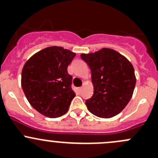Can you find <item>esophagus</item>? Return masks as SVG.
Wrapping results in <instances>:
<instances>
[{"instance_id": "1", "label": "esophagus", "mask_w": 158, "mask_h": 158, "mask_svg": "<svg viewBox=\"0 0 158 158\" xmlns=\"http://www.w3.org/2000/svg\"><path fill=\"white\" fill-rule=\"evenodd\" d=\"M82 87H80V88H79V89H78V91H79V93L82 92Z\"/></svg>"}]
</instances>
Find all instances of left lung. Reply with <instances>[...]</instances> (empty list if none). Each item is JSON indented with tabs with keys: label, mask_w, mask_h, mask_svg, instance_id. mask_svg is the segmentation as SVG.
<instances>
[{
	"label": "left lung",
	"mask_w": 158,
	"mask_h": 158,
	"mask_svg": "<svg viewBox=\"0 0 158 158\" xmlns=\"http://www.w3.org/2000/svg\"><path fill=\"white\" fill-rule=\"evenodd\" d=\"M81 57L92 72L94 94L85 101L87 108L101 118H111L123 110L130 101L136 78L132 64L114 49L104 48Z\"/></svg>",
	"instance_id": "1"
}]
</instances>
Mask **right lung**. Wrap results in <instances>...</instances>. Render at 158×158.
<instances>
[{"instance_id": "obj_1", "label": "right lung", "mask_w": 158, "mask_h": 158, "mask_svg": "<svg viewBox=\"0 0 158 158\" xmlns=\"http://www.w3.org/2000/svg\"><path fill=\"white\" fill-rule=\"evenodd\" d=\"M76 53L51 46L33 54L24 64L21 76L23 92L31 107L50 118L65 114L76 93L67 67Z\"/></svg>"}]
</instances>
